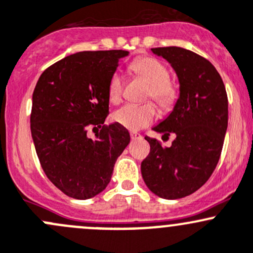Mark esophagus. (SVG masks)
Masks as SVG:
<instances>
[{"mask_svg":"<svg viewBox=\"0 0 253 253\" xmlns=\"http://www.w3.org/2000/svg\"><path fill=\"white\" fill-rule=\"evenodd\" d=\"M130 137H131V140L134 141V140H141L142 136L140 134H137V132H130Z\"/></svg>","mask_w":253,"mask_h":253,"instance_id":"34e87169","label":"esophagus"}]
</instances>
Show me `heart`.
<instances>
[{
  "label": "heart",
  "instance_id": "b5f03b06",
  "mask_svg": "<svg viewBox=\"0 0 253 253\" xmlns=\"http://www.w3.org/2000/svg\"><path fill=\"white\" fill-rule=\"evenodd\" d=\"M131 69L150 84L147 97H152L161 107L170 108L178 98L176 87L169 82V72L158 59L141 57L131 63ZM124 82L119 73H114L108 85V97L111 102H119L123 95ZM157 117V108L152 102L144 105L127 103L114 113V121L126 129L137 131L150 126Z\"/></svg>",
  "mask_w": 253,
  "mask_h": 253
}]
</instances>
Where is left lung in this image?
<instances>
[{
    "label": "left lung",
    "mask_w": 253,
    "mask_h": 253,
    "mask_svg": "<svg viewBox=\"0 0 253 253\" xmlns=\"http://www.w3.org/2000/svg\"><path fill=\"white\" fill-rule=\"evenodd\" d=\"M171 64L180 96L171 113L153 130L162 137L175 134L170 147L146 136L150 153L141 163L148 189L167 200L194 194L212 175L228 127V96L219 73L210 61L176 46L151 48Z\"/></svg>",
    "instance_id": "1"
}]
</instances>
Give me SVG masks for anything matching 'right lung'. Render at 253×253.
<instances>
[{
    "instance_id": "add662e5",
    "label": "right lung",
    "mask_w": 253,
    "mask_h": 253,
    "mask_svg": "<svg viewBox=\"0 0 253 253\" xmlns=\"http://www.w3.org/2000/svg\"><path fill=\"white\" fill-rule=\"evenodd\" d=\"M123 49L84 51L49 66L33 93L30 129L46 176L67 196L86 200L106 189L116 161L130 142L121 124L103 126L108 85ZM88 128L100 129L96 139Z\"/></svg>"
}]
</instances>
